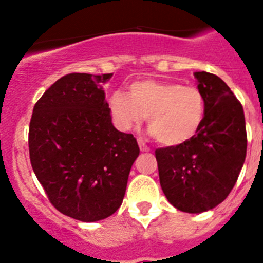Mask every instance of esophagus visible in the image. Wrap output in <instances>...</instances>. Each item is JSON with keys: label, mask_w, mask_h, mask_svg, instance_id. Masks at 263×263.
<instances>
[{"label": "esophagus", "mask_w": 263, "mask_h": 263, "mask_svg": "<svg viewBox=\"0 0 263 263\" xmlns=\"http://www.w3.org/2000/svg\"><path fill=\"white\" fill-rule=\"evenodd\" d=\"M138 145H139V148H141V152H143V153L150 152V147H148V146L143 142V139L138 138Z\"/></svg>", "instance_id": "34e87169"}]
</instances>
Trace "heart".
<instances>
[{
    "mask_svg": "<svg viewBox=\"0 0 263 263\" xmlns=\"http://www.w3.org/2000/svg\"><path fill=\"white\" fill-rule=\"evenodd\" d=\"M129 95L116 90L109 97V110L121 130L138 126L148 116V129L166 146L187 142L205 118V99L194 85L143 79L132 83Z\"/></svg>",
    "mask_w": 263,
    "mask_h": 263,
    "instance_id": "1",
    "label": "heart"
}]
</instances>
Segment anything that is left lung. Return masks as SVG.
Wrapping results in <instances>:
<instances>
[{"instance_id": "1", "label": "left lung", "mask_w": 263, "mask_h": 263, "mask_svg": "<svg viewBox=\"0 0 263 263\" xmlns=\"http://www.w3.org/2000/svg\"><path fill=\"white\" fill-rule=\"evenodd\" d=\"M205 118L187 142L155 150L160 187L176 210L201 213L224 201L246 157L245 116L231 88L210 72H195Z\"/></svg>"}]
</instances>
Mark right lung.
Here are the masks:
<instances>
[{"mask_svg": "<svg viewBox=\"0 0 263 263\" xmlns=\"http://www.w3.org/2000/svg\"><path fill=\"white\" fill-rule=\"evenodd\" d=\"M113 73H68L36 101L29 127L32 170L63 215L92 222L120 208L139 147L111 124L103 87Z\"/></svg>", "mask_w": 263, "mask_h": 263, "instance_id": "obj_1", "label": "right lung"}]
</instances>
